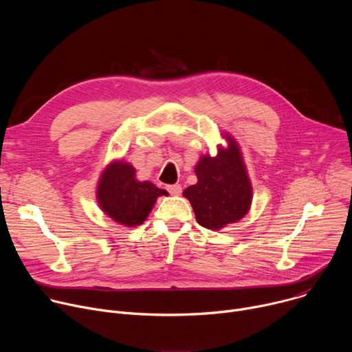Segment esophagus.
I'll list each match as a JSON object with an SVG mask.
<instances>
[{
    "instance_id": "1",
    "label": "esophagus",
    "mask_w": 352,
    "mask_h": 352,
    "mask_svg": "<svg viewBox=\"0 0 352 352\" xmlns=\"http://www.w3.org/2000/svg\"><path fill=\"white\" fill-rule=\"evenodd\" d=\"M167 190H168L173 196H178V195H181L182 188H181V185L175 184V185H168V186H167Z\"/></svg>"
}]
</instances>
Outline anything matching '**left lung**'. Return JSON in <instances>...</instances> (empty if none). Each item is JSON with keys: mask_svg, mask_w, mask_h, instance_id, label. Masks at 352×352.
Returning a JSON list of instances; mask_svg holds the SVG:
<instances>
[{"mask_svg": "<svg viewBox=\"0 0 352 352\" xmlns=\"http://www.w3.org/2000/svg\"><path fill=\"white\" fill-rule=\"evenodd\" d=\"M227 140L228 147H219L216 157H200L195 167L197 184L184 190L196 221L209 230L241 220L252 204V185L239 147L231 136Z\"/></svg>", "mask_w": 352, "mask_h": 352, "instance_id": "left-lung-1", "label": "left lung"}]
</instances>
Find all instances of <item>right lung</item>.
<instances>
[{
  "label": "right lung",
  "instance_id": "right-lung-1",
  "mask_svg": "<svg viewBox=\"0 0 352 352\" xmlns=\"http://www.w3.org/2000/svg\"><path fill=\"white\" fill-rule=\"evenodd\" d=\"M167 190L153 182L138 181L135 168L124 162H113L100 177L97 200L100 208L114 221L133 227L142 224L152 212L159 196Z\"/></svg>",
  "mask_w": 352,
  "mask_h": 352
}]
</instances>
